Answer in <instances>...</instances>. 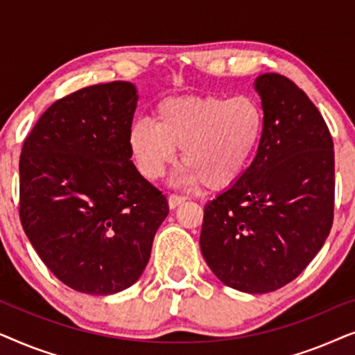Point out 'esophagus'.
Returning <instances> with one entry per match:
<instances>
[{
	"instance_id": "34e87169",
	"label": "esophagus",
	"mask_w": 355,
	"mask_h": 355,
	"mask_svg": "<svg viewBox=\"0 0 355 355\" xmlns=\"http://www.w3.org/2000/svg\"><path fill=\"white\" fill-rule=\"evenodd\" d=\"M184 202H186V197L176 196V193H171V196L168 197V205H169V208H176V207L181 205V203H184Z\"/></svg>"
}]
</instances>
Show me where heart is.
<instances>
[{
	"instance_id": "obj_1",
	"label": "heart",
	"mask_w": 355,
	"mask_h": 355,
	"mask_svg": "<svg viewBox=\"0 0 355 355\" xmlns=\"http://www.w3.org/2000/svg\"><path fill=\"white\" fill-rule=\"evenodd\" d=\"M265 113L254 96L182 95L159 101L155 124L137 121L129 130V147L139 171L159 179L176 163H186L179 184L210 191L231 187L247 173L259 152Z\"/></svg>"
}]
</instances>
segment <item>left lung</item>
<instances>
[{"label":"left lung","mask_w":355,"mask_h":355,"mask_svg":"<svg viewBox=\"0 0 355 355\" xmlns=\"http://www.w3.org/2000/svg\"><path fill=\"white\" fill-rule=\"evenodd\" d=\"M254 87L263 139L244 176L205 205L200 250L223 284L265 294L297 278L327 241L334 150L323 116L293 80L270 72Z\"/></svg>","instance_id":"8db88e82"}]
</instances>
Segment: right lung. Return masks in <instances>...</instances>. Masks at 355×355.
<instances>
[{
	"label": "right lung",
	"instance_id": "right-lung-1",
	"mask_svg": "<svg viewBox=\"0 0 355 355\" xmlns=\"http://www.w3.org/2000/svg\"><path fill=\"white\" fill-rule=\"evenodd\" d=\"M130 82L90 85L58 100L24 140L19 215L53 275L92 295L128 289L144 273L166 197L134 166Z\"/></svg>",
	"mask_w": 355,
	"mask_h": 355
}]
</instances>
